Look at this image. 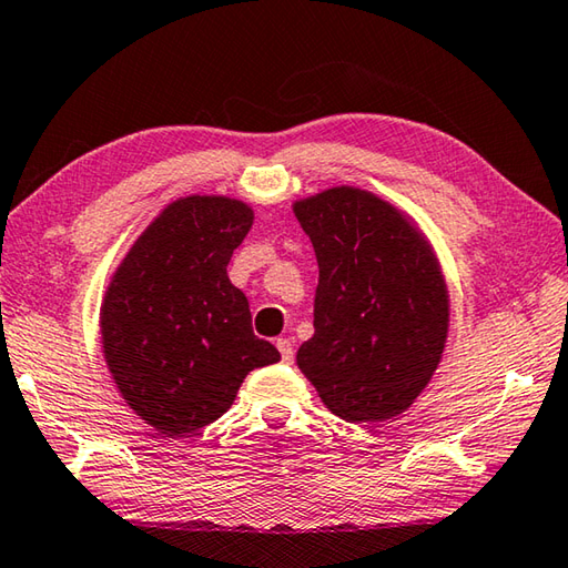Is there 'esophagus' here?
<instances>
[{
	"label": "esophagus",
	"mask_w": 568,
	"mask_h": 568,
	"mask_svg": "<svg viewBox=\"0 0 568 568\" xmlns=\"http://www.w3.org/2000/svg\"><path fill=\"white\" fill-rule=\"evenodd\" d=\"M276 349H278V354H282L284 364L294 362V344L290 339H276Z\"/></svg>",
	"instance_id": "esophagus-1"
}]
</instances>
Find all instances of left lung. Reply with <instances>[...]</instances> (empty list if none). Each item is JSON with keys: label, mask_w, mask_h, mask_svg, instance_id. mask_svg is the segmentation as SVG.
<instances>
[{"label": "left lung", "mask_w": 568, "mask_h": 568, "mask_svg": "<svg viewBox=\"0 0 568 568\" xmlns=\"http://www.w3.org/2000/svg\"><path fill=\"white\" fill-rule=\"evenodd\" d=\"M294 216L320 262L314 336L296 364L339 419H394L432 382L449 334L434 246L399 206L356 186L300 199Z\"/></svg>", "instance_id": "1"}]
</instances>
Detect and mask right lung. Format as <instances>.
<instances>
[{"mask_svg": "<svg viewBox=\"0 0 568 568\" xmlns=\"http://www.w3.org/2000/svg\"><path fill=\"white\" fill-rule=\"evenodd\" d=\"M252 224L254 209L239 199H176L106 286L99 312L106 369L129 409L166 436L216 422L248 372L282 359L254 336L246 296L226 274Z\"/></svg>", "mask_w": 568, "mask_h": 568, "instance_id": "right-lung-1", "label": "right lung"}]
</instances>
